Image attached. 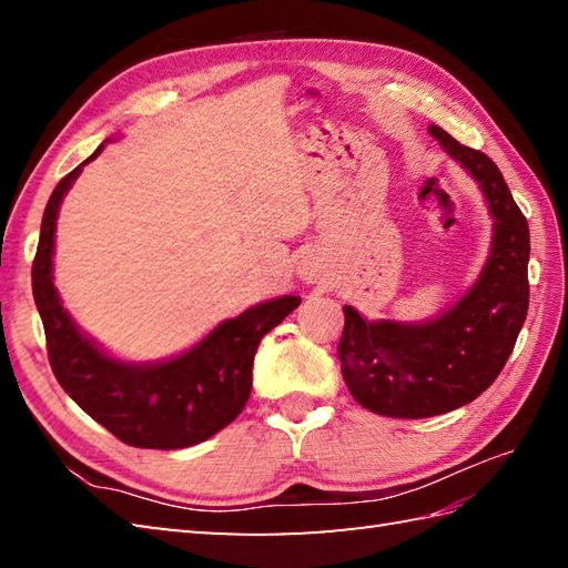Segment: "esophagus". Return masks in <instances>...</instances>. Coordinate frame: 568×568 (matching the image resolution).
<instances>
[{
  "label": "esophagus",
  "mask_w": 568,
  "mask_h": 568,
  "mask_svg": "<svg viewBox=\"0 0 568 568\" xmlns=\"http://www.w3.org/2000/svg\"><path fill=\"white\" fill-rule=\"evenodd\" d=\"M297 275L303 277V281H317V275H320V268H317V263H312V261H303L297 265Z\"/></svg>",
  "instance_id": "esophagus-1"
}]
</instances>
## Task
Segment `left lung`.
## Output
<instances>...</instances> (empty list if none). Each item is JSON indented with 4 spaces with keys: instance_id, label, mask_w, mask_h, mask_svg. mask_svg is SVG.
<instances>
[{
    "instance_id": "left-lung-1",
    "label": "left lung",
    "mask_w": 568,
    "mask_h": 568,
    "mask_svg": "<svg viewBox=\"0 0 568 568\" xmlns=\"http://www.w3.org/2000/svg\"><path fill=\"white\" fill-rule=\"evenodd\" d=\"M429 134L484 192L493 241L478 281L437 317L366 320L344 307V381L358 405L383 417H434L476 400L513 354L529 307V226L498 165L439 126Z\"/></svg>"
}]
</instances>
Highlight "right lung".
Returning <instances> with one entry per match:
<instances>
[{
	"label": "right lung",
	"instance_id": "obj_1",
	"mask_svg": "<svg viewBox=\"0 0 568 568\" xmlns=\"http://www.w3.org/2000/svg\"><path fill=\"white\" fill-rule=\"evenodd\" d=\"M102 146L55 185L45 204L31 285L45 329L51 368L63 390L94 422L141 449H185L214 437L239 417L251 395L253 356L261 339L300 305L297 295L265 300L241 312L187 352L134 364L114 358L78 329L53 285L55 222L65 192Z\"/></svg>",
	"mask_w": 568,
	"mask_h": 568
}]
</instances>
